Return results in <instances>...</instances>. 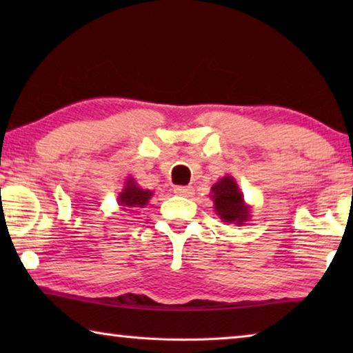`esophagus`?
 <instances>
[{
    "instance_id": "esophagus-1",
    "label": "esophagus",
    "mask_w": 353,
    "mask_h": 353,
    "mask_svg": "<svg viewBox=\"0 0 353 353\" xmlns=\"http://www.w3.org/2000/svg\"><path fill=\"white\" fill-rule=\"evenodd\" d=\"M174 193L179 196H190V194H193V188L191 187H176Z\"/></svg>"
}]
</instances>
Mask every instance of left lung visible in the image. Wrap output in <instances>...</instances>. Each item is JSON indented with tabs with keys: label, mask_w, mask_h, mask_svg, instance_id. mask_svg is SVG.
<instances>
[{
	"label": "left lung",
	"mask_w": 353,
	"mask_h": 353,
	"mask_svg": "<svg viewBox=\"0 0 353 353\" xmlns=\"http://www.w3.org/2000/svg\"><path fill=\"white\" fill-rule=\"evenodd\" d=\"M213 208L225 224L243 225L250 221V207L232 176H224L213 185L210 191Z\"/></svg>",
	"instance_id": "left-lung-1"
}]
</instances>
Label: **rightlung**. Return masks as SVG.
Instances as JSON below:
<instances>
[{
    "mask_svg": "<svg viewBox=\"0 0 353 353\" xmlns=\"http://www.w3.org/2000/svg\"><path fill=\"white\" fill-rule=\"evenodd\" d=\"M152 191L141 188L139 183L134 181V177H128L124 182L123 190L118 194V205L124 212H139L140 208L148 205L149 199L152 198Z\"/></svg>",
    "mask_w": 353,
    "mask_h": 353,
    "instance_id": "obj_1",
    "label": "right lung"
}]
</instances>
